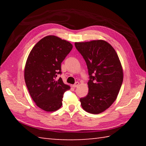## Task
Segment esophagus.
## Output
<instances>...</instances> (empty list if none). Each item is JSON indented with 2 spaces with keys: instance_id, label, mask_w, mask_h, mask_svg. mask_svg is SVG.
Returning a JSON list of instances; mask_svg holds the SVG:
<instances>
[{
  "instance_id": "esophagus-1",
  "label": "esophagus",
  "mask_w": 146,
  "mask_h": 146,
  "mask_svg": "<svg viewBox=\"0 0 146 146\" xmlns=\"http://www.w3.org/2000/svg\"><path fill=\"white\" fill-rule=\"evenodd\" d=\"M78 86H79V82H76L75 84L73 85V88H77Z\"/></svg>"
}]
</instances>
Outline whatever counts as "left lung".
Listing matches in <instances>:
<instances>
[{
    "instance_id": "8db88e82",
    "label": "left lung",
    "mask_w": 146,
    "mask_h": 146,
    "mask_svg": "<svg viewBox=\"0 0 146 146\" xmlns=\"http://www.w3.org/2000/svg\"><path fill=\"white\" fill-rule=\"evenodd\" d=\"M77 50L87 64L90 80L88 93L80 101L83 110L99 114L117 99L122 86L123 73L117 52L103 40L75 42Z\"/></svg>"
}]
</instances>
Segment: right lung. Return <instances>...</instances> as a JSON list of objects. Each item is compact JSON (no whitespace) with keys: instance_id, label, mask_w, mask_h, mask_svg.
<instances>
[{"instance_id":"obj_1","label":"right lung","mask_w":146,"mask_h":146,"mask_svg":"<svg viewBox=\"0 0 146 146\" xmlns=\"http://www.w3.org/2000/svg\"><path fill=\"white\" fill-rule=\"evenodd\" d=\"M73 48L70 42L54 35L46 36L31 49L24 68V80L35 104L47 112L58 110L63 95L70 86L60 77L61 63Z\"/></svg>"}]
</instances>
